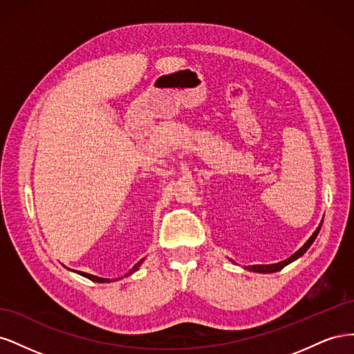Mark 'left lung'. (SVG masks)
<instances>
[{"label": "left lung", "mask_w": 354, "mask_h": 354, "mask_svg": "<svg viewBox=\"0 0 354 354\" xmlns=\"http://www.w3.org/2000/svg\"><path fill=\"white\" fill-rule=\"evenodd\" d=\"M322 223H324V221H322ZM322 223L319 224V227L316 229V232L312 234V236H310V239H308L295 254H292L291 257H289V259H286V260H283V261H281V263H276V264H257V266H248V267H246V269L251 270V272H259V273H273V272L282 270L285 266H288L289 263H292V261H295L297 259H299V257H301V255L310 248V245H312V243L315 242V239H316V236H317V233H319L320 227H322Z\"/></svg>", "instance_id": "1"}]
</instances>
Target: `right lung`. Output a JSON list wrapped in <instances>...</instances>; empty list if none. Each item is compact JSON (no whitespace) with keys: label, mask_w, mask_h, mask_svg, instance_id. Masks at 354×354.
<instances>
[{"label":"right lung","mask_w":354,"mask_h":354,"mask_svg":"<svg viewBox=\"0 0 354 354\" xmlns=\"http://www.w3.org/2000/svg\"><path fill=\"white\" fill-rule=\"evenodd\" d=\"M140 264H142V261H138L134 267H133V269L130 270V273H127L125 276H128V274H131V273H134L137 269H138V267H140ZM80 273V272H78ZM82 276H85V277H87V279H90V281H93V282H99V283H103V282H111L109 279H103V277H97V276H93V274H88V273H81Z\"/></svg>","instance_id":"obj_1"}]
</instances>
